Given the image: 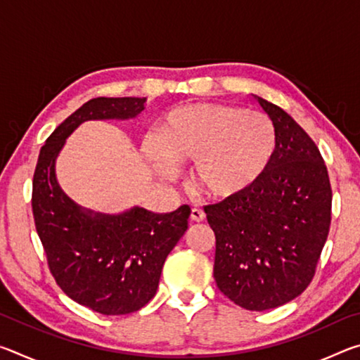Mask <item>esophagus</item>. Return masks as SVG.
Segmentation results:
<instances>
[{
	"instance_id": "1",
	"label": "esophagus",
	"mask_w": 360,
	"mask_h": 360,
	"mask_svg": "<svg viewBox=\"0 0 360 360\" xmlns=\"http://www.w3.org/2000/svg\"><path fill=\"white\" fill-rule=\"evenodd\" d=\"M191 219L193 222H202V221H205V212L200 208H193L191 211Z\"/></svg>"
}]
</instances>
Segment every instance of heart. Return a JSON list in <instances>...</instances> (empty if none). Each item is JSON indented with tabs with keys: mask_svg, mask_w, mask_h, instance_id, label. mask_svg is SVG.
Segmentation results:
<instances>
[{
	"mask_svg": "<svg viewBox=\"0 0 360 360\" xmlns=\"http://www.w3.org/2000/svg\"><path fill=\"white\" fill-rule=\"evenodd\" d=\"M270 115L225 105H188L167 115L148 157L157 174L174 179L179 165L193 163V182L210 197L227 198L254 186L276 152Z\"/></svg>",
	"mask_w": 360,
	"mask_h": 360,
	"instance_id": "b5f03b06",
	"label": "heart"
}]
</instances>
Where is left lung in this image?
Returning <instances> with one entry per match:
<instances>
[{"label":"left lung","instance_id":"8db88e82","mask_svg":"<svg viewBox=\"0 0 360 360\" xmlns=\"http://www.w3.org/2000/svg\"><path fill=\"white\" fill-rule=\"evenodd\" d=\"M255 98L276 127L273 160L254 186L205 212L216 235L217 288L238 307L265 311L311 283L330 227L332 188L308 133L284 109Z\"/></svg>","mask_w":360,"mask_h":360}]
</instances>
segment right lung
<instances>
[{
  "label": "right lung",
  "mask_w": 360,
  "mask_h": 360,
  "mask_svg": "<svg viewBox=\"0 0 360 360\" xmlns=\"http://www.w3.org/2000/svg\"><path fill=\"white\" fill-rule=\"evenodd\" d=\"M146 98H94L60 124L41 148L33 176V216L47 264L66 295L106 316L141 309L155 295L167 255L187 230L191 208L155 214L139 206L119 214L85 210L66 195L56 162L82 122L135 119Z\"/></svg>",
  "instance_id": "add662e5"
}]
</instances>
